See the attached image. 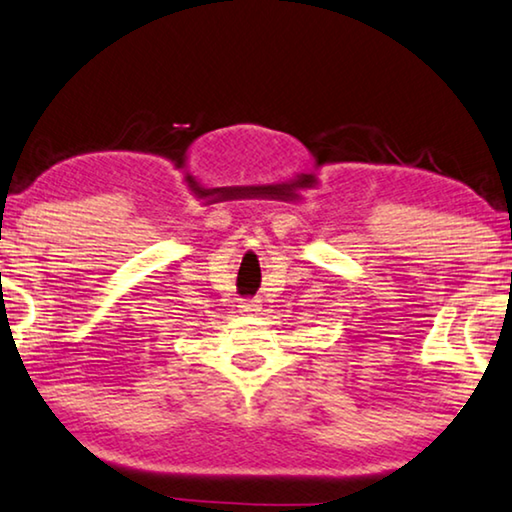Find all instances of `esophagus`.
Listing matches in <instances>:
<instances>
[{"label": "esophagus", "instance_id": "esophagus-1", "mask_svg": "<svg viewBox=\"0 0 512 512\" xmlns=\"http://www.w3.org/2000/svg\"><path fill=\"white\" fill-rule=\"evenodd\" d=\"M240 311H244V314H251V311H258V305L251 300H244V302H240Z\"/></svg>", "mask_w": 512, "mask_h": 512}]
</instances>
